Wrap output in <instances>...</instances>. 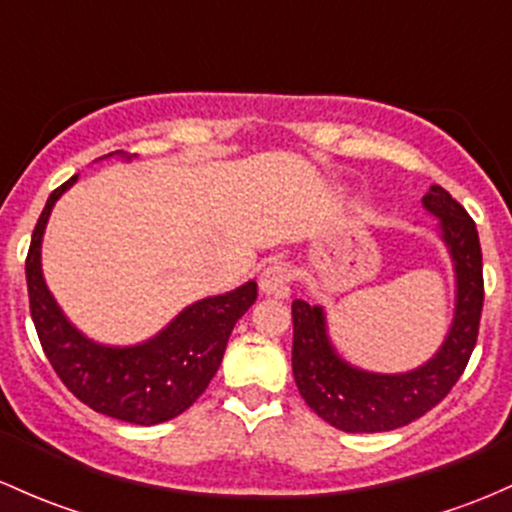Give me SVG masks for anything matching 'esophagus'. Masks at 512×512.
<instances>
[{"label": "esophagus", "mask_w": 512, "mask_h": 512, "mask_svg": "<svg viewBox=\"0 0 512 512\" xmlns=\"http://www.w3.org/2000/svg\"><path fill=\"white\" fill-rule=\"evenodd\" d=\"M289 282H292V272L284 262H272L260 274V289L267 297H289Z\"/></svg>", "instance_id": "esophagus-1"}]
</instances>
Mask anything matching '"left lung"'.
Wrapping results in <instances>:
<instances>
[{"mask_svg": "<svg viewBox=\"0 0 512 512\" xmlns=\"http://www.w3.org/2000/svg\"><path fill=\"white\" fill-rule=\"evenodd\" d=\"M424 208L439 218L441 240L456 272V309L432 360L400 375L368 373L333 351L321 306L294 299L292 370L306 405L341 432H390L405 427L451 392L469 365L483 309V260L476 223L441 186L429 188Z\"/></svg>", "mask_w": 512, "mask_h": 512, "instance_id": "1", "label": "left lung"}]
</instances>
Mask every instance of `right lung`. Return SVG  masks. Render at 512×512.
I'll return each mask as SVG.
<instances>
[{
	"instance_id": "obj_1",
	"label": "right lung",
	"mask_w": 512,
	"mask_h": 512,
	"mask_svg": "<svg viewBox=\"0 0 512 512\" xmlns=\"http://www.w3.org/2000/svg\"><path fill=\"white\" fill-rule=\"evenodd\" d=\"M75 179L78 176L48 196L26 255L31 319L43 353L63 385L95 412L142 427L179 417L218 373L235 321L255 304L257 284L247 282L228 294L196 301L139 346L120 348L90 341L63 316L41 272V240L48 215Z\"/></svg>"
}]
</instances>
